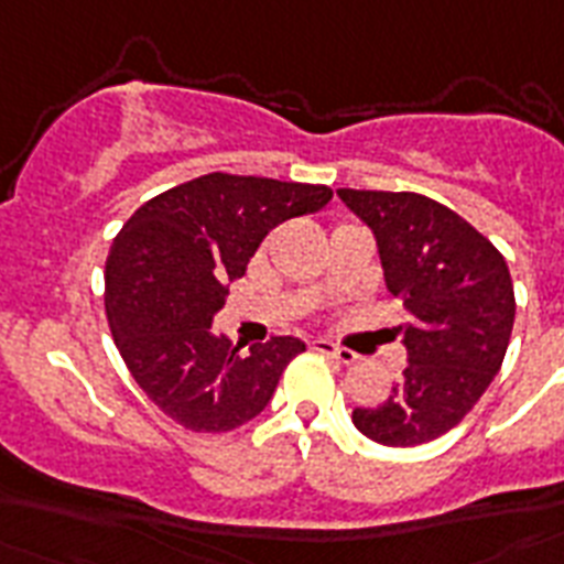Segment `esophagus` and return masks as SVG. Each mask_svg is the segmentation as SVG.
I'll return each instance as SVG.
<instances>
[{"instance_id": "esophagus-1", "label": "esophagus", "mask_w": 564, "mask_h": 564, "mask_svg": "<svg viewBox=\"0 0 564 564\" xmlns=\"http://www.w3.org/2000/svg\"><path fill=\"white\" fill-rule=\"evenodd\" d=\"M310 348L318 354H325L330 360L343 362V366H351V362L357 360V354H354L351 348H343V345L330 343V339H310Z\"/></svg>"}]
</instances>
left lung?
<instances>
[{"mask_svg":"<svg viewBox=\"0 0 564 564\" xmlns=\"http://www.w3.org/2000/svg\"><path fill=\"white\" fill-rule=\"evenodd\" d=\"M377 239L386 290L403 301L406 369L354 427L371 442L415 447L468 415L507 354L516 292L509 265L480 230L419 193L336 189Z\"/></svg>","mask_w":564,"mask_h":564,"instance_id":"left-lung-1","label":"left lung"}]
</instances>
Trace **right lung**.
Returning a JSON list of instances; mask_svg holds the SVG:
<instances>
[{
    "label": "right lung",
    "instance_id": "right-lung-1",
    "mask_svg": "<svg viewBox=\"0 0 564 564\" xmlns=\"http://www.w3.org/2000/svg\"><path fill=\"white\" fill-rule=\"evenodd\" d=\"M322 184L210 172L154 195L122 225L105 263V310L122 360L152 403L193 433H228L265 410L295 336L234 345L210 330L228 283L265 234L322 210Z\"/></svg>",
    "mask_w": 564,
    "mask_h": 564
}]
</instances>
